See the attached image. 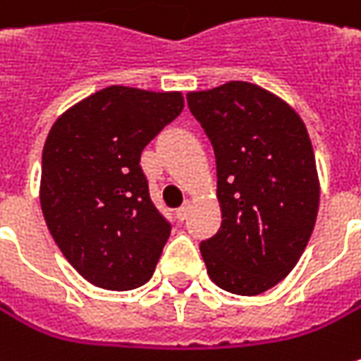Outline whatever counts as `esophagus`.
<instances>
[{
    "label": "esophagus",
    "mask_w": 361,
    "mask_h": 361,
    "mask_svg": "<svg viewBox=\"0 0 361 361\" xmlns=\"http://www.w3.org/2000/svg\"><path fill=\"white\" fill-rule=\"evenodd\" d=\"M190 208H192L190 204H183L181 208H178V210H176V218H178L180 222H183V220H185V218L190 216Z\"/></svg>",
    "instance_id": "esophagus-1"
}]
</instances>
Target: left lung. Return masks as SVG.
<instances>
[{
    "label": "left lung",
    "instance_id": "8db88e82",
    "mask_svg": "<svg viewBox=\"0 0 361 361\" xmlns=\"http://www.w3.org/2000/svg\"><path fill=\"white\" fill-rule=\"evenodd\" d=\"M190 113L216 157L220 230L200 243L210 279L260 295L301 259L319 208L315 155L287 102L250 82L190 92Z\"/></svg>",
    "mask_w": 361,
    "mask_h": 361
}]
</instances>
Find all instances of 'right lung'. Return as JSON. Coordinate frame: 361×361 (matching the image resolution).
Wrapping results in <instances>:
<instances>
[{
	"mask_svg": "<svg viewBox=\"0 0 361 361\" xmlns=\"http://www.w3.org/2000/svg\"><path fill=\"white\" fill-rule=\"evenodd\" d=\"M183 109L180 92L109 87L58 118L42 153L39 202L48 230L88 283L145 285L171 224L155 208L141 153Z\"/></svg>",
	"mask_w": 361,
	"mask_h": 361,
	"instance_id": "right-lung-1",
	"label": "right lung"
}]
</instances>
